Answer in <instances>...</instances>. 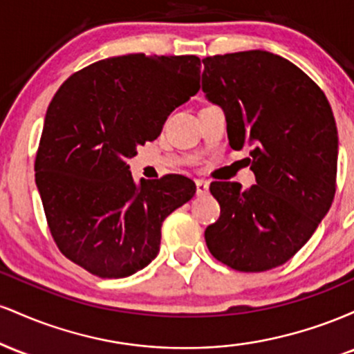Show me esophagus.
<instances>
[{
    "instance_id": "34e87169",
    "label": "esophagus",
    "mask_w": 354,
    "mask_h": 354,
    "mask_svg": "<svg viewBox=\"0 0 354 354\" xmlns=\"http://www.w3.org/2000/svg\"><path fill=\"white\" fill-rule=\"evenodd\" d=\"M209 191V183L205 181V180H198L196 181V193L203 196V194H208Z\"/></svg>"
}]
</instances>
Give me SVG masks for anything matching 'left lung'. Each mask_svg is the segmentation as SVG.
I'll use <instances>...</instances> for the list:
<instances>
[{
	"label": "left lung",
	"instance_id": "left-lung-1",
	"mask_svg": "<svg viewBox=\"0 0 354 354\" xmlns=\"http://www.w3.org/2000/svg\"><path fill=\"white\" fill-rule=\"evenodd\" d=\"M203 91L225 111L230 146H253L256 185L213 181L221 208L205 231L209 253L245 273L291 259L331 208L338 131L326 96L306 73L253 50L203 59Z\"/></svg>",
	"mask_w": 354,
	"mask_h": 354
}]
</instances>
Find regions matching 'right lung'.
Returning <instances> with one entry per match:
<instances>
[{
  "label": "right lung",
  "instance_id": "obj_1",
  "mask_svg": "<svg viewBox=\"0 0 354 354\" xmlns=\"http://www.w3.org/2000/svg\"><path fill=\"white\" fill-rule=\"evenodd\" d=\"M198 56H116L61 84L36 153V186L51 236L100 278H126L156 258L166 216L196 193L181 174L135 183L126 161L160 136L200 91Z\"/></svg>",
  "mask_w": 354,
  "mask_h": 354
}]
</instances>
